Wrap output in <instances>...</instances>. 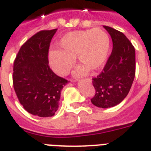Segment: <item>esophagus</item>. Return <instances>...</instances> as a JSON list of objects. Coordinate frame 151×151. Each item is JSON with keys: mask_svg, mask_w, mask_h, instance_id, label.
I'll list each match as a JSON object with an SVG mask.
<instances>
[{"mask_svg": "<svg viewBox=\"0 0 151 151\" xmlns=\"http://www.w3.org/2000/svg\"><path fill=\"white\" fill-rule=\"evenodd\" d=\"M84 81L87 82H89V83H91V78H86V79H84Z\"/></svg>", "mask_w": 151, "mask_h": 151, "instance_id": "obj_1", "label": "esophagus"}]
</instances>
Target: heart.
Wrapping results in <instances>:
<instances>
[{
  "instance_id": "obj_1",
  "label": "heart",
  "mask_w": 151,
  "mask_h": 151,
  "mask_svg": "<svg viewBox=\"0 0 151 151\" xmlns=\"http://www.w3.org/2000/svg\"><path fill=\"white\" fill-rule=\"evenodd\" d=\"M60 50L49 53L52 69L57 74L64 76L69 73L77 57L81 63L76 70V75H84L88 69H99L106 60L110 40L106 32L99 28L66 34L58 44Z\"/></svg>"
}]
</instances>
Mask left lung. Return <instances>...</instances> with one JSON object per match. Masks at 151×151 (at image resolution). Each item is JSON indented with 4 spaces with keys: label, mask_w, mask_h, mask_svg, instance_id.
Returning <instances> with one entry per match:
<instances>
[{
    "label": "left lung",
    "mask_w": 151,
    "mask_h": 151,
    "mask_svg": "<svg viewBox=\"0 0 151 151\" xmlns=\"http://www.w3.org/2000/svg\"><path fill=\"white\" fill-rule=\"evenodd\" d=\"M111 35L112 51L103 70L92 78L95 96L91 99L97 107L107 109L119 104L127 96L136 72L135 49L121 32L104 25Z\"/></svg>",
    "instance_id": "left-lung-1"
}]
</instances>
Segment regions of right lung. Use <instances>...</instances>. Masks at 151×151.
<instances>
[{"instance_id": "obj_1", "label": "right lung", "mask_w": 151, "mask_h": 151, "mask_svg": "<svg viewBox=\"0 0 151 151\" xmlns=\"http://www.w3.org/2000/svg\"><path fill=\"white\" fill-rule=\"evenodd\" d=\"M56 30L32 35L20 48L14 62L13 85L19 102L28 112L40 117L54 116L61 90L68 82L49 66V48Z\"/></svg>"}]
</instances>
